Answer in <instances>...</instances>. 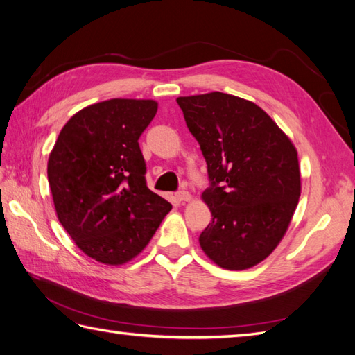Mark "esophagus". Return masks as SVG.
I'll return each instance as SVG.
<instances>
[{"label": "esophagus", "mask_w": 355, "mask_h": 355, "mask_svg": "<svg viewBox=\"0 0 355 355\" xmlns=\"http://www.w3.org/2000/svg\"><path fill=\"white\" fill-rule=\"evenodd\" d=\"M175 198H177V201H180V202H190L192 201V195H190L189 192H178L177 195H175Z\"/></svg>", "instance_id": "34e87169"}]
</instances>
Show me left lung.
<instances>
[{
  "instance_id": "left-lung-1",
  "label": "left lung",
  "mask_w": 355,
  "mask_h": 355,
  "mask_svg": "<svg viewBox=\"0 0 355 355\" xmlns=\"http://www.w3.org/2000/svg\"><path fill=\"white\" fill-rule=\"evenodd\" d=\"M177 103L211 180L201 196L213 217L201 249L222 268L255 267L284 239L302 193L294 144L250 100L213 91Z\"/></svg>"
}]
</instances>
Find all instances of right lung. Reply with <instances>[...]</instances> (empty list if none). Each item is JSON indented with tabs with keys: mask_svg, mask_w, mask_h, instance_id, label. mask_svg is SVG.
<instances>
[{
	"mask_svg": "<svg viewBox=\"0 0 355 355\" xmlns=\"http://www.w3.org/2000/svg\"><path fill=\"white\" fill-rule=\"evenodd\" d=\"M151 98H111L80 109L49 154L60 223L87 257L123 266L147 248L172 205L145 183L139 136L157 112Z\"/></svg>",
	"mask_w": 355,
	"mask_h": 355,
	"instance_id": "right-lung-1",
	"label": "right lung"
}]
</instances>
